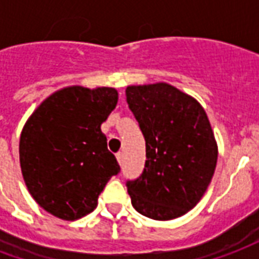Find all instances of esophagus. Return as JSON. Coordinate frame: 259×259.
I'll return each mask as SVG.
<instances>
[{
  "label": "esophagus",
  "mask_w": 259,
  "mask_h": 259,
  "mask_svg": "<svg viewBox=\"0 0 259 259\" xmlns=\"http://www.w3.org/2000/svg\"><path fill=\"white\" fill-rule=\"evenodd\" d=\"M116 159H118L119 165H122V163H123V154H122V152H118V154H116Z\"/></svg>",
  "instance_id": "1"
}]
</instances>
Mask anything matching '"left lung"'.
Masks as SVG:
<instances>
[{
  "label": "left lung",
  "instance_id": "obj_1",
  "mask_svg": "<svg viewBox=\"0 0 259 259\" xmlns=\"http://www.w3.org/2000/svg\"><path fill=\"white\" fill-rule=\"evenodd\" d=\"M129 108L146 139V166L129 180L137 212L169 221L194 208L217 168L218 144L209 119L195 98L168 83L129 85Z\"/></svg>",
  "mask_w": 259,
  "mask_h": 259
}]
</instances>
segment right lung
I'll list each match as a JSON object with an SVG mask.
<instances>
[{"label": "right lung", "instance_id": "obj_1", "mask_svg": "<svg viewBox=\"0 0 259 259\" xmlns=\"http://www.w3.org/2000/svg\"><path fill=\"white\" fill-rule=\"evenodd\" d=\"M118 104L112 87L70 85L47 97L23 126L19 159L26 187L42 209L64 221L94 211L120 166L102 122Z\"/></svg>", "mask_w": 259, "mask_h": 259}]
</instances>
